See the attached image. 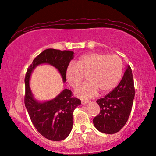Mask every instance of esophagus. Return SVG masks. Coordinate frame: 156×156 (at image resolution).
Returning <instances> with one entry per match:
<instances>
[{"instance_id":"esophagus-1","label":"esophagus","mask_w":156,"mask_h":156,"mask_svg":"<svg viewBox=\"0 0 156 156\" xmlns=\"http://www.w3.org/2000/svg\"><path fill=\"white\" fill-rule=\"evenodd\" d=\"M88 101H81V104L82 105H87V104H88Z\"/></svg>"}]
</instances>
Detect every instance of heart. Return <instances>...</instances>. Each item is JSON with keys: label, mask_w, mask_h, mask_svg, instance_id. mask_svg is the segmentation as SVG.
<instances>
[{"label": "heart", "mask_w": 156, "mask_h": 156, "mask_svg": "<svg viewBox=\"0 0 156 156\" xmlns=\"http://www.w3.org/2000/svg\"><path fill=\"white\" fill-rule=\"evenodd\" d=\"M122 69V62L117 55L91 53L69 64L65 76L68 84L76 88L87 76L88 82L76 89L75 94L88 100L97 96L98 91L103 94L114 89L121 80Z\"/></svg>", "instance_id": "1"}]
</instances>
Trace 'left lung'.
Segmentation results:
<instances>
[{
  "instance_id": "1",
  "label": "left lung",
  "mask_w": 156,
  "mask_h": 156,
  "mask_svg": "<svg viewBox=\"0 0 156 156\" xmlns=\"http://www.w3.org/2000/svg\"><path fill=\"white\" fill-rule=\"evenodd\" d=\"M134 97L133 77L128 65L117 87L97 101L101 111L93 119L96 129L106 134H114L120 131L130 115Z\"/></svg>"
}]
</instances>
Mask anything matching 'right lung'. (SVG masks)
Segmentation results:
<instances>
[{
	"instance_id": "add662e5",
	"label": "right lung",
	"mask_w": 156,
	"mask_h": 156,
	"mask_svg": "<svg viewBox=\"0 0 156 156\" xmlns=\"http://www.w3.org/2000/svg\"><path fill=\"white\" fill-rule=\"evenodd\" d=\"M74 54L72 51L45 49L34 59L26 73L25 107L35 129L44 137L51 141L64 140L70 133L73 126V111L81 104V101L72 97L71 90L64 89L51 100L41 102L34 97L29 81L33 71L37 66L49 64L58 69L64 83L66 80V69L74 58Z\"/></svg>"
}]
</instances>
